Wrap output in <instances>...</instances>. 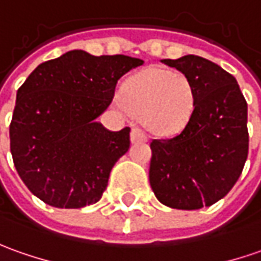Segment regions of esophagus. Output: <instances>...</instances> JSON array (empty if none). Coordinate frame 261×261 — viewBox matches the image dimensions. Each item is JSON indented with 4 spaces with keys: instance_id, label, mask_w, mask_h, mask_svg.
I'll use <instances>...</instances> for the list:
<instances>
[{
    "instance_id": "obj_1",
    "label": "esophagus",
    "mask_w": 261,
    "mask_h": 261,
    "mask_svg": "<svg viewBox=\"0 0 261 261\" xmlns=\"http://www.w3.org/2000/svg\"><path fill=\"white\" fill-rule=\"evenodd\" d=\"M141 140L145 141V140H147V134H145L141 128L134 127V128L131 130V141H141Z\"/></svg>"
}]
</instances>
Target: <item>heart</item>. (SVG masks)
Wrapping results in <instances>:
<instances>
[{
  "label": "heart",
  "mask_w": 261,
  "mask_h": 261,
  "mask_svg": "<svg viewBox=\"0 0 261 261\" xmlns=\"http://www.w3.org/2000/svg\"><path fill=\"white\" fill-rule=\"evenodd\" d=\"M117 102L131 114L143 117L154 130L173 131L189 121L196 104L194 86L178 71L145 68L133 75Z\"/></svg>",
  "instance_id": "heart-1"
}]
</instances>
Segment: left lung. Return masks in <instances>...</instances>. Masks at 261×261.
<instances>
[{"instance_id":"1","label":"left lung","mask_w":261,"mask_h":261,"mask_svg":"<svg viewBox=\"0 0 261 261\" xmlns=\"http://www.w3.org/2000/svg\"><path fill=\"white\" fill-rule=\"evenodd\" d=\"M161 63L190 79L196 104L181 131L150 143V186L171 208L208 207L233 189L247 160V102L234 77L203 57Z\"/></svg>"}]
</instances>
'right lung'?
<instances>
[{
  "instance_id": "add662e5",
  "label": "right lung",
  "mask_w": 261,
  "mask_h": 261,
  "mask_svg": "<svg viewBox=\"0 0 261 261\" xmlns=\"http://www.w3.org/2000/svg\"><path fill=\"white\" fill-rule=\"evenodd\" d=\"M144 61L72 49L40 64L17 91L10 147L28 190L58 208L97 203L110 171L128 151L130 128L97 123L118 80Z\"/></svg>"
}]
</instances>
